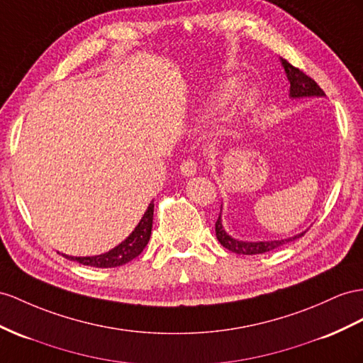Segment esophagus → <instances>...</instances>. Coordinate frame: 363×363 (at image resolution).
Here are the masks:
<instances>
[{
    "label": "esophagus",
    "mask_w": 363,
    "mask_h": 363,
    "mask_svg": "<svg viewBox=\"0 0 363 363\" xmlns=\"http://www.w3.org/2000/svg\"><path fill=\"white\" fill-rule=\"evenodd\" d=\"M181 173L184 174V176H193L194 173H196V170H198V164H196V161L194 160H191V157H189V160H184L182 161V164H181Z\"/></svg>",
    "instance_id": "esophagus-1"
}]
</instances>
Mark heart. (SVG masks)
Masks as SVG:
<instances>
[{
    "label": "heart",
    "instance_id": "obj_1",
    "mask_svg": "<svg viewBox=\"0 0 363 363\" xmlns=\"http://www.w3.org/2000/svg\"><path fill=\"white\" fill-rule=\"evenodd\" d=\"M233 86H231V84H228L224 90H222L220 93H219V99L218 101H225V98H228V95H231V91H233ZM247 102H250V99H247Z\"/></svg>",
    "mask_w": 363,
    "mask_h": 363
}]
</instances>
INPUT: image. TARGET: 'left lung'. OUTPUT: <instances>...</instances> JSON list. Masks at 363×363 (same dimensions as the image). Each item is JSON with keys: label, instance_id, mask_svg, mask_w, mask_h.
<instances>
[{"label": "left lung", "instance_id": "left-lung-1", "mask_svg": "<svg viewBox=\"0 0 363 363\" xmlns=\"http://www.w3.org/2000/svg\"><path fill=\"white\" fill-rule=\"evenodd\" d=\"M282 66L285 69L286 78L290 81V96L291 98H314V96H325V91L318 86V82L314 79H311L306 73H303L301 69H297L294 66H291L290 62L286 60H281ZM216 238L220 242L222 247H225L227 250L238 255H261V253H267L272 252V250L281 247L286 242H291V240L301 238L305 235V231L301 235H296L293 238L288 239H281V240H265V242H244V240H238L233 239L231 236H228L225 233L224 227H222V220H220V215L216 220Z\"/></svg>", "mask_w": 363, "mask_h": 363}]
</instances>
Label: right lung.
Here are the masks:
<instances>
[{"mask_svg":"<svg viewBox=\"0 0 363 363\" xmlns=\"http://www.w3.org/2000/svg\"><path fill=\"white\" fill-rule=\"evenodd\" d=\"M153 207L155 203L150 202L147 211L144 213L143 219L139 220V224L136 228L132 231L125 240H123L118 247H115L110 252L104 255H98V256H86V257H73V256H66L70 261H77L82 265H89V267H96V268H113V267H121L130 261H133L135 257L143 253V250L150 240L152 235V227H153Z\"/></svg>","mask_w":363,"mask_h":363,"instance_id":"obj_1","label":"right lung"}]
</instances>
